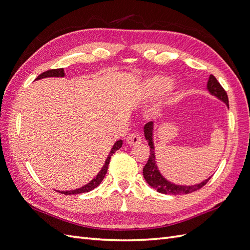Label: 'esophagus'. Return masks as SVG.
<instances>
[{"label": "esophagus", "instance_id": "1", "mask_svg": "<svg viewBox=\"0 0 250 250\" xmlns=\"http://www.w3.org/2000/svg\"><path fill=\"white\" fill-rule=\"evenodd\" d=\"M126 142H127V144H129V145H138V144H140L142 142V138L139 133L131 132L126 138Z\"/></svg>", "mask_w": 250, "mask_h": 250}]
</instances>
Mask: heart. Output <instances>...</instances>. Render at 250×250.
<instances>
[{
  "label": "heart",
  "mask_w": 250,
  "mask_h": 250,
  "mask_svg": "<svg viewBox=\"0 0 250 250\" xmlns=\"http://www.w3.org/2000/svg\"><path fill=\"white\" fill-rule=\"evenodd\" d=\"M170 83V79L166 76H161V75H157V76H153L149 78L146 81V94L148 97L153 98L156 97L160 94H162L164 90L168 87ZM171 95L176 94L177 87L175 85H172L170 87Z\"/></svg>",
  "instance_id": "1"
}]
</instances>
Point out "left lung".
Here are the masks:
<instances>
[{"instance_id": "8db88e82", "label": "left lung", "mask_w": 250, "mask_h": 250, "mask_svg": "<svg viewBox=\"0 0 250 250\" xmlns=\"http://www.w3.org/2000/svg\"><path fill=\"white\" fill-rule=\"evenodd\" d=\"M207 88L210 95L215 96L219 100H221L226 104V106L229 105V97L228 94L224 90V88L221 86L220 83L215 78V76L210 75ZM153 130H154V123L148 122L145 126H144V134L148 142V145L150 147V155L147 164L143 169V175L147 184L152 187L157 192L163 194H173V195H180V194H188L194 191H197L201 188L204 185H207L208 181L210 179L208 177V179L201 181L200 184L194 185V186H180L175 185L173 183H170L168 179H166L158 170V167L155 161V151H154V142H153Z\"/></svg>"}]
</instances>
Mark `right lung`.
Instances as JSON below:
<instances>
[{
  "instance_id": "add662e5",
  "label": "right lung",
  "mask_w": 250,
  "mask_h": 250,
  "mask_svg": "<svg viewBox=\"0 0 250 250\" xmlns=\"http://www.w3.org/2000/svg\"><path fill=\"white\" fill-rule=\"evenodd\" d=\"M64 76V71L63 69H54V70H49L47 72H43L42 74H41L39 77H37L35 80H39V79H42V78H47V77H63ZM122 144L123 141L122 140H119L115 143V145L112 146L110 152L106 158V161H105V164L103 165L102 169L100 170V172L97 174V176L93 179L90 180L88 184H86L85 186H83L79 188H76V190H72V191H58L59 193L62 194H65V195H73V194H80V193H86L94 190L95 188H97L101 184V181L103 180V178L105 177V174L107 172L108 169V165L110 162V157L111 155L116 152L117 150H119L121 147H122Z\"/></svg>"
}]
</instances>
